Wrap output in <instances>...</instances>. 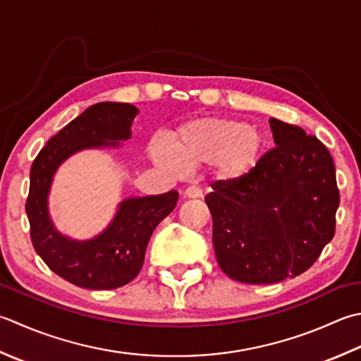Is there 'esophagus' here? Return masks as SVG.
<instances>
[{"mask_svg": "<svg viewBox=\"0 0 361 361\" xmlns=\"http://www.w3.org/2000/svg\"><path fill=\"white\" fill-rule=\"evenodd\" d=\"M202 195H203V192L199 186H189L185 189L186 199H200Z\"/></svg>", "mask_w": 361, "mask_h": 361, "instance_id": "esophagus-1", "label": "esophagus"}]
</instances>
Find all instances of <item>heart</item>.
I'll list each match as a JSON object with an SVG mask.
<instances>
[{"instance_id":"1","label":"heart","mask_w":361,"mask_h":361,"mask_svg":"<svg viewBox=\"0 0 361 361\" xmlns=\"http://www.w3.org/2000/svg\"><path fill=\"white\" fill-rule=\"evenodd\" d=\"M266 150V136L259 126L231 118L202 117L180 125L169 136V144L157 139L150 158L169 172L213 164L225 181L245 178L258 167Z\"/></svg>"}]
</instances>
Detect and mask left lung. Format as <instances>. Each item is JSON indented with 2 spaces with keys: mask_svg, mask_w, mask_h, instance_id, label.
I'll return each mask as SVG.
<instances>
[{
  "mask_svg": "<svg viewBox=\"0 0 361 361\" xmlns=\"http://www.w3.org/2000/svg\"><path fill=\"white\" fill-rule=\"evenodd\" d=\"M275 147L238 181L204 197L217 263L230 279L271 285L305 272L335 235V164L316 136L269 118Z\"/></svg>",
  "mask_w": 361,
  "mask_h": 361,
  "instance_id": "8db88e82",
  "label": "left lung"
}]
</instances>
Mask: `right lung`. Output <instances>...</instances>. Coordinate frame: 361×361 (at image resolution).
Wrapping results in <instances>:
<instances>
[{"label": "right lung", "instance_id": "obj_1", "mask_svg": "<svg viewBox=\"0 0 361 361\" xmlns=\"http://www.w3.org/2000/svg\"><path fill=\"white\" fill-rule=\"evenodd\" d=\"M137 112L130 103L90 106L48 140L31 166L26 214L32 245L49 269L80 288L116 289L130 283L142 269L153 230L178 202L176 190L125 199L108 227L89 241L61 235L49 219L48 194L58 167L86 148L118 147L120 140L130 139Z\"/></svg>", "mask_w": 361, "mask_h": 361}]
</instances>
